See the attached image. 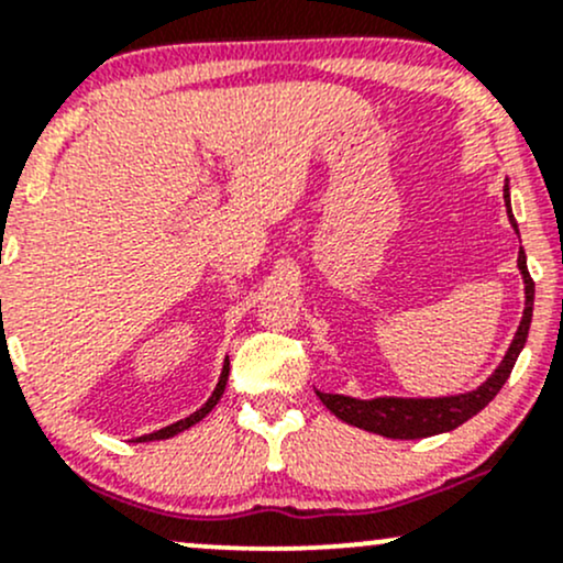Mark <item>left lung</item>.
<instances>
[{
    "instance_id": "obj_1",
    "label": "left lung",
    "mask_w": 563,
    "mask_h": 563,
    "mask_svg": "<svg viewBox=\"0 0 563 563\" xmlns=\"http://www.w3.org/2000/svg\"><path fill=\"white\" fill-rule=\"evenodd\" d=\"M505 207L507 217H510L512 231L518 233V222L510 209V183H505ZM518 271H521L526 295L521 324H518L510 349L501 356L497 371L483 380L477 389L449 397H373V400H360V397L346 395H328V391L317 389V397L324 402V408H328L332 416H338V419L346 421V424L365 429V432H376L380 438L391 440L432 438V434L451 432V429L470 421L497 397V391L505 386V380L510 378L518 354L523 352L526 338H529L531 311H534V282H531L529 268H526L523 250L518 252Z\"/></svg>"
}]
</instances>
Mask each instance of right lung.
I'll return each instance as SVG.
<instances>
[{"label":"right lung","mask_w":563,"mask_h":563,"mask_svg":"<svg viewBox=\"0 0 563 563\" xmlns=\"http://www.w3.org/2000/svg\"><path fill=\"white\" fill-rule=\"evenodd\" d=\"M228 373H231V362L225 360V365H222V373H220V380H217V386H214V391H211V397L207 402L201 405V408L196 410V413H190L187 416V419H179V421H174V424H168V427H163V429H158V432H150V434H142V438H139V443H147V440H166V438H174V434H179V432H185V429H190L192 424H198V421L203 419V416L209 413L211 408H214L217 402H220V397H222V391H225V384H228Z\"/></svg>","instance_id":"obj_1"}]
</instances>
